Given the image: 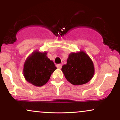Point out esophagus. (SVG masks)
<instances>
[{
	"instance_id": "1",
	"label": "esophagus",
	"mask_w": 120,
	"mask_h": 120,
	"mask_svg": "<svg viewBox=\"0 0 120 120\" xmlns=\"http://www.w3.org/2000/svg\"><path fill=\"white\" fill-rule=\"evenodd\" d=\"M56 67H57V68L58 69H61L62 68V65L61 64H57L56 65Z\"/></svg>"
}]
</instances>
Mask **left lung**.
I'll use <instances>...</instances> for the list:
<instances>
[{"label":"left lung","instance_id":"obj_1","mask_svg":"<svg viewBox=\"0 0 120 120\" xmlns=\"http://www.w3.org/2000/svg\"><path fill=\"white\" fill-rule=\"evenodd\" d=\"M61 71L70 83L74 85H81L91 79L94 74V67L89 56L81 51L71 53L67 64L63 66Z\"/></svg>","mask_w":120,"mask_h":120}]
</instances>
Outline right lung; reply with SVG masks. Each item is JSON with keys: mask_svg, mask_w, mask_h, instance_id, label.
I'll return each instance as SVG.
<instances>
[{"mask_svg": "<svg viewBox=\"0 0 120 120\" xmlns=\"http://www.w3.org/2000/svg\"><path fill=\"white\" fill-rule=\"evenodd\" d=\"M47 53L34 52L26 60L24 75L27 82L36 86L45 85L57 68L47 57Z\"/></svg>", "mask_w": 120, "mask_h": 120, "instance_id": "1", "label": "right lung"}]
</instances>
